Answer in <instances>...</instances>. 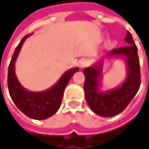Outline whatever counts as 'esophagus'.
<instances>
[{
    "mask_svg": "<svg viewBox=\"0 0 149 149\" xmlns=\"http://www.w3.org/2000/svg\"><path fill=\"white\" fill-rule=\"evenodd\" d=\"M90 65V62H89V60L88 59H86V58H82L80 61H79V66H80V68H84V67H87L88 65Z\"/></svg>",
    "mask_w": 149,
    "mask_h": 149,
    "instance_id": "esophagus-1",
    "label": "esophagus"
}]
</instances>
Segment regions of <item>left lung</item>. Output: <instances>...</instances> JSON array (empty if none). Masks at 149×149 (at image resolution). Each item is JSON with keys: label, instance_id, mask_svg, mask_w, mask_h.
I'll list each match as a JSON object with an SVG mask.
<instances>
[{"label": "left lung", "instance_id": "1", "mask_svg": "<svg viewBox=\"0 0 149 149\" xmlns=\"http://www.w3.org/2000/svg\"><path fill=\"white\" fill-rule=\"evenodd\" d=\"M124 41L128 45L114 49L109 52L106 56L121 58L126 64V78L116 88L106 91L101 90L103 87L102 65L104 58L83 71L85 77L84 85L85 100L91 110L100 116H115L123 111L134 98L141 85L137 47L129 31Z\"/></svg>", "mask_w": 149, "mask_h": 149}]
</instances>
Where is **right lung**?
Instances as JSON below:
<instances>
[{"instance_id": "obj_1", "label": "right lung", "mask_w": 149, "mask_h": 149, "mask_svg": "<svg viewBox=\"0 0 149 149\" xmlns=\"http://www.w3.org/2000/svg\"><path fill=\"white\" fill-rule=\"evenodd\" d=\"M33 33L26 35L16 47L11 58L8 73V87L10 97L16 107L26 116L35 120H44L51 117L59 109L64 91L72 77L79 71L78 67H74L65 72L58 81L51 88L43 91H30L25 89L19 82L15 74V61L26 40Z\"/></svg>"}]
</instances>
